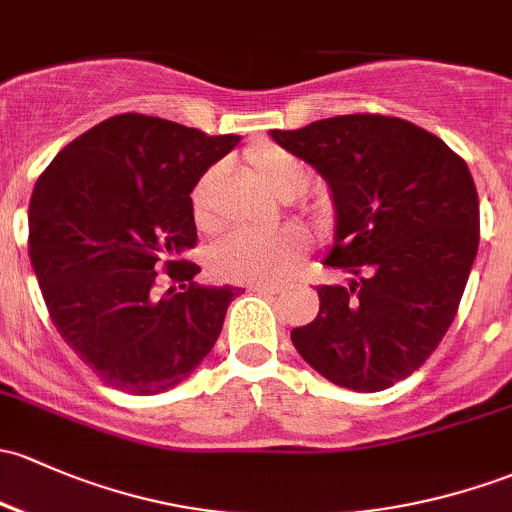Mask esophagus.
<instances>
[{
    "label": "esophagus",
    "mask_w": 512,
    "mask_h": 512,
    "mask_svg": "<svg viewBox=\"0 0 512 512\" xmlns=\"http://www.w3.org/2000/svg\"><path fill=\"white\" fill-rule=\"evenodd\" d=\"M250 292H257V294H279L282 292V284H265V282H257V284H250Z\"/></svg>",
    "instance_id": "esophagus-1"
}]
</instances>
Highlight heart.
I'll use <instances>...</instances> for the list:
<instances>
[{"instance_id":"b5f03b06","label":"heart","mask_w":512,"mask_h":512,"mask_svg":"<svg viewBox=\"0 0 512 512\" xmlns=\"http://www.w3.org/2000/svg\"><path fill=\"white\" fill-rule=\"evenodd\" d=\"M255 174L272 188L277 196L294 198L309 184V171L304 161L282 147H257L247 154ZM220 166H213L198 179L191 193L193 218L201 228H213V191L218 184ZM309 250V238L299 228L282 230H233L223 235L208 252V267L213 274L233 282H265L274 284L289 277L301 257Z\"/></svg>"}]
</instances>
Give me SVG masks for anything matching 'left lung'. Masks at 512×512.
Returning <instances> with one entry per match:
<instances>
[{
	"instance_id": "8db88e82",
	"label": "left lung",
	"mask_w": 512,
	"mask_h": 512,
	"mask_svg": "<svg viewBox=\"0 0 512 512\" xmlns=\"http://www.w3.org/2000/svg\"><path fill=\"white\" fill-rule=\"evenodd\" d=\"M270 134L326 179L336 235L324 265L353 277L316 287L319 314L294 328V348L348 390L400 383L437 351L476 260L469 166L437 134L370 112Z\"/></svg>"
}]
</instances>
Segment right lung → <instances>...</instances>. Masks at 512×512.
I'll return each mask as SVG.
<instances>
[{
  "mask_svg": "<svg viewBox=\"0 0 512 512\" xmlns=\"http://www.w3.org/2000/svg\"><path fill=\"white\" fill-rule=\"evenodd\" d=\"M238 134L125 112L56 154L29 206V257L53 326L105 385L157 395L211 353L238 287H201L191 191ZM159 269L180 284L158 294Z\"/></svg>",
  "mask_w": 512,
  "mask_h": 512,
  "instance_id": "obj_1",
  "label": "right lung"
}]
</instances>
